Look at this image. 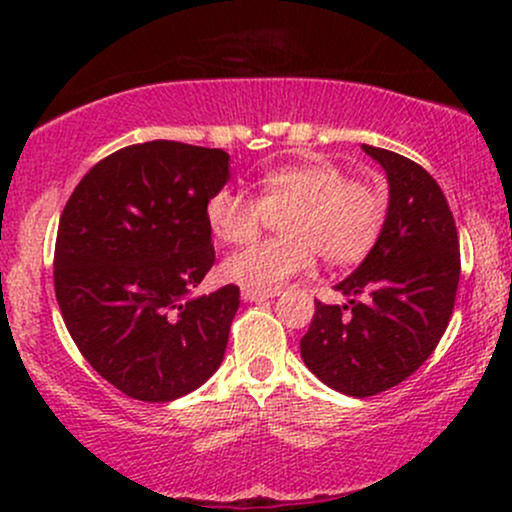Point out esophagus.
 Masks as SVG:
<instances>
[{
  "label": "esophagus",
  "instance_id": "1",
  "mask_svg": "<svg viewBox=\"0 0 512 512\" xmlns=\"http://www.w3.org/2000/svg\"><path fill=\"white\" fill-rule=\"evenodd\" d=\"M243 301H264V298H272L274 291H257V289H243L240 291Z\"/></svg>",
  "mask_w": 512,
  "mask_h": 512
}]
</instances>
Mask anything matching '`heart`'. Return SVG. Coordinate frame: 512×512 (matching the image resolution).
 <instances>
[{"label": "heart", "instance_id": "heart-1", "mask_svg": "<svg viewBox=\"0 0 512 512\" xmlns=\"http://www.w3.org/2000/svg\"><path fill=\"white\" fill-rule=\"evenodd\" d=\"M260 195L223 185L207 199V223L223 243H248L260 233L267 214L276 219L281 238L262 240L233 252L221 264L228 281L243 289L274 291L291 276L315 264V252L332 264L363 260L378 243L387 219L383 192L370 182L349 178L327 158L262 170Z\"/></svg>", "mask_w": 512, "mask_h": 512}]
</instances>
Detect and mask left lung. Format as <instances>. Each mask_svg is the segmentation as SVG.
<instances>
[{"instance_id":"left-lung-1","label":"left lung","mask_w":512,"mask_h":512,"mask_svg":"<svg viewBox=\"0 0 512 512\" xmlns=\"http://www.w3.org/2000/svg\"><path fill=\"white\" fill-rule=\"evenodd\" d=\"M363 151L390 182L383 233L361 267L337 284L351 301H315L301 339L305 366L349 397L390 390L433 354L460 284V240L438 182L395 151L368 144Z\"/></svg>"}]
</instances>
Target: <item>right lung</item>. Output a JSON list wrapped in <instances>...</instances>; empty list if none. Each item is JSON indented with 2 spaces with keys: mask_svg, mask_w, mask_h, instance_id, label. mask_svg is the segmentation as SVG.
I'll use <instances>...</instances> for the list:
<instances>
[{
  "mask_svg": "<svg viewBox=\"0 0 512 512\" xmlns=\"http://www.w3.org/2000/svg\"><path fill=\"white\" fill-rule=\"evenodd\" d=\"M228 154L132 144L74 187L55 243V296L74 344L101 378L142 402H170L221 366L236 284L187 298L214 264L207 199Z\"/></svg>",
  "mask_w": 512,
  "mask_h": 512,
  "instance_id": "right-lung-1",
  "label": "right lung"
}]
</instances>
